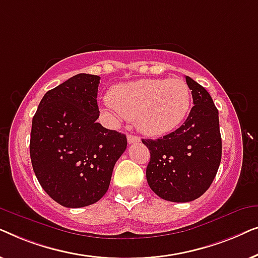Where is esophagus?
Returning <instances> with one entry per match:
<instances>
[{
    "mask_svg": "<svg viewBox=\"0 0 258 258\" xmlns=\"http://www.w3.org/2000/svg\"><path fill=\"white\" fill-rule=\"evenodd\" d=\"M126 140H128V143L129 144L140 142V141H141V139H140L139 136H134V135H128V137H126Z\"/></svg>",
    "mask_w": 258,
    "mask_h": 258,
    "instance_id": "obj_1",
    "label": "esophagus"
}]
</instances>
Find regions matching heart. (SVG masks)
Here are the masks:
<instances>
[{"label": "heart", "instance_id": "b5f03b06", "mask_svg": "<svg viewBox=\"0 0 258 258\" xmlns=\"http://www.w3.org/2000/svg\"><path fill=\"white\" fill-rule=\"evenodd\" d=\"M110 107L123 117L135 118L147 136L174 132L188 116L191 93L184 80L142 79L115 86L108 95Z\"/></svg>", "mask_w": 258, "mask_h": 258}]
</instances>
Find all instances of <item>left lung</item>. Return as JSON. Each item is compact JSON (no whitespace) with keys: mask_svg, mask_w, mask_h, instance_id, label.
<instances>
[{"mask_svg":"<svg viewBox=\"0 0 258 258\" xmlns=\"http://www.w3.org/2000/svg\"><path fill=\"white\" fill-rule=\"evenodd\" d=\"M194 107L185 122L157 140H142L150 151L147 181L161 199L190 202L209 189L222 156L218 110L209 93L189 76Z\"/></svg>","mask_w":258,"mask_h":258,"instance_id":"obj_1","label":"left lung"}]
</instances>
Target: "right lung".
Wrapping results in <instances>:
<instances>
[{
    "label": "right lung",
    "instance_id": "right-lung-1",
    "mask_svg": "<svg viewBox=\"0 0 258 258\" xmlns=\"http://www.w3.org/2000/svg\"><path fill=\"white\" fill-rule=\"evenodd\" d=\"M100 80L89 74L70 77L45 93L33 117L34 172L44 191L67 208L100 201L126 148L124 134L96 122Z\"/></svg>",
    "mask_w": 258,
    "mask_h": 258
}]
</instances>
